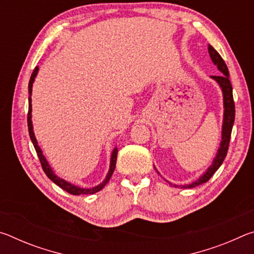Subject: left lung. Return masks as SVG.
<instances>
[{
	"label": "left lung",
	"mask_w": 254,
	"mask_h": 254,
	"mask_svg": "<svg viewBox=\"0 0 254 254\" xmlns=\"http://www.w3.org/2000/svg\"><path fill=\"white\" fill-rule=\"evenodd\" d=\"M208 54L209 57L212 59V62L215 66H217V69L220 70L223 75L220 76H210V78L214 79L216 83L220 85L223 93V105H224V114H223V124H222V141L220 143V148H218L216 156H215L214 160L212 162L207 170L200 176V177L188 185H174L169 183L167 180V183L173 185L175 187L178 188H194L196 186H199V185L208 182L210 177L215 174L218 168H220L221 165L224 161V159L227 154V150H229V144H230V139H231V133H232V127H233L234 124V119H235V105L233 101V88H232L231 81H230V74L229 69H227V66L224 60L221 57V55L215 50L212 46L208 45ZM156 169V167H154ZM157 173L159 171L156 169ZM160 175V174H159Z\"/></svg>",
	"instance_id": "8db88e82"
}]
</instances>
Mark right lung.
Instances as JSON below:
<instances>
[{
	"instance_id": "1",
	"label": "right lung",
	"mask_w": 254,
	"mask_h": 254,
	"mask_svg": "<svg viewBox=\"0 0 254 254\" xmlns=\"http://www.w3.org/2000/svg\"><path fill=\"white\" fill-rule=\"evenodd\" d=\"M38 71H39V67H36L34 68V70L32 72L31 77H30V81H29V112H28V127H29V134H30V139H31L32 143H33V147L36 149L37 154H38V158H39L40 163H41V167L44 171L46 173V175L48 176V178L50 180H53V182L58 185L60 188H63L64 190H66L67 192H69L71 195H91V194H95V192L100 191L101 189L104 188L105 185L109 183L110 178L112 177V175L114 173V169H115V165H117V158H118V148L115 147L113 149V151H112L111 154V161H110V169H109V173H107L105 179L103 180L101 184H98L97 186L95 187H92V188H83V187H79V186H76V185L71 184L69 182H67V180L63 179L58 177L57 175L55 174V171L51 168V166L49 165L48 160H47L46 157L44 156V153H42V150L41 148L38 145V141L36 139V135H34V132H33V126H32V105H31V94H32V86L34 83V79H36V77L38 75Z\"/></svg>"
}]
</instances>
